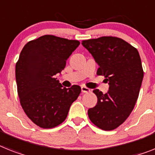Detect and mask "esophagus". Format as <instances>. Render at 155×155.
I'll return each mask as SVG.
<instances>
[{
    "mask_svg": "<svg viewBox=\"0 0 155 155\" xmlns=\"http://www.w3.org/2000/svg\"><path fill=\"white\" fill-rule=\"evenodd\" d=\"M81 91L83 93H89V92H91V90L89 88L84 87V86H82L81 87Z\"/></svg>",
    "mask_w": 155,
    "mask_h": 155,
    "instance_id": "esophagus-1",
    "label": "esophagus"
}]
</instances>
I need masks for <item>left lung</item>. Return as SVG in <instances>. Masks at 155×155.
Wrapping results in <instances>:
<instances>
[{
	"label": "left lung",
	"mask_w": 155,
	"mask_h": 155,
	"mask_svg": "<svg viewBox=\"0 0 155 155\" xmlns=\"http://www.w3.org/2000/svg\"><path fill=\"white\" fill-rule=\"evenodd\" d=\"M82 45L99 65L97 75L110 84L106 94L93 91L97 103L88 110V117L97 128L111 131L125 121L139 97L143 78L140 54L128 42L113 36L84 40Z\"/></svg>",
	"instance_id": "left-lung-1"
}]
</instances>
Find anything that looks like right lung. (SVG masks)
Segmentation results:
<instances>
[{"instance_id":"obj_1","label":"right lung","mask_w":155,"mask_h":155,"mask_svg":"<svg viewBox=\"0 0 155 155\" xmlns=\"http://www.w3.org/2000/svg\"><path fill=\"white\" fill-rule=\"evenodd\" d=\"M80 44L77 40L46 35L28 41L22 49L15 64L18 95L23 111L40 128L61 124L80 95V86L68 89L54 78Z\"/></svg>"}]
</instances>
